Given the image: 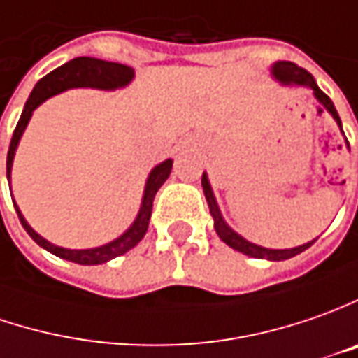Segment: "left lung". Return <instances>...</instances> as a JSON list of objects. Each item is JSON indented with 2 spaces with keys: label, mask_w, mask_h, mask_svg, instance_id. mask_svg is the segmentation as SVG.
I'll return each mask as SVG.
<instances>
[{
  "label": "left lung",
  "mask_w": 358,
  "mask_h": 358,
  "mask_svg": "<svg viewBox=\"0 0 358 358\" xmlns=\"http://www.w3.org/2000/svg\"><path fill=\"white\" fill-rule=\"evenodd\" d=\"M271 75H273V79L278 80V83H281V85H285V87H307V89H311L315 94V99L325 106L327 113L335 118V122L339 124L341 132H343L341 118L339 115H337V110H335V105H333L331 99L317 87V83H315L311 73H307L305 69L297 67V65L291 63V61H278V63L271 65ZM347 146H349V142H347ZM202 188L203 196H206V202H208V208H210V214L214 217L216 234L220 236V240L224 241V243H228L229 248L236 250V252L245 253V255H250V257H257V259L283 262V259H289L293 255L305 252V250L311 248L315 243V240H317V238H315L313 241H307V243H303V245L289 248V250H271V248H264V245L252 243V241H248L245 238H241L238 231H234V229L226 224V220H224L222 212H220V206H217L216 196H214V190H212V186H210V180H208V174H206V172L202 174Z\"/></svg>",
  "instance_id": "left-lung-1"
}]
</instances>
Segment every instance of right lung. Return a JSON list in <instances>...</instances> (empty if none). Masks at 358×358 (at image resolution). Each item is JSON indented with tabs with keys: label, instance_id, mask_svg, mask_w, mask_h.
Instances as JSON below:
<instances>
[{
	"label": "right lung",
	"instance_id": "right-lung-1",
	"mask_svg": "<svg viewBox=\"0 0 358 358\" xmlns=\"http://www.w3.org/2000/svg\"><path fill=\"white\" fill-rule=\"evenodd\" d=\"M134 79V69L122 63H113V61H103V59H94V57H77L71 59L69 63L61 65L55 71H51L49 75H45L43 79L35 85V89L29 94L27 103L23 106V113L19 118L17 127L13 130L11 136V144H9V152H7V182H11V168H13V158H15V150H17L19 141L23 136V132L27 129L29 120H31L33 110L39 105H43L47 99L55 96V94L63 93L67 89H101V91H117V89H124L127 85H130V80ZM172 170V160L168 158L164 162L156 164L148 178L144 184V194H142L141 210L134 217V222L130 224V228L127 231H122L118 238H115L108 243H103L99 248H89V250H69V248H61L55 245L49 240H45L43 236H39L35 229L27 224V220L23 217L19 206H15L19 222L25 228V231L31 236V240L35 243H39L43 250L49 253H53L61 259H67L73 264L79 265H101L115 259L118 255L127 253L132 250L138 241L144 238L146 229H148V222H150V214H152V202L158 188L166 182ZM13 198V196H11Z\"/></svg>",
	"mask_w": 358,
	"mask_h": 358
}]
</instances>
